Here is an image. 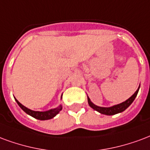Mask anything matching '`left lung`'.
<instances>
[{
	"instance_id": "left-lung-1",
	"label": "left lung",
	"mask_w": 150,
	"mask_h": 150,
	"mask_svg": "<svg viewBox=\"0 0 150 150\" xmlns=\"http://www.w3.org/2000/svg\"><path fill=\"white\" fill-rule=\"evenodd\" d=\"M139 88H140V86L138 87V89L136 91V92L134 93V95H132L129 98H128L127 100L125 101V102H123V103H120V104H117V105L111 106V107H100V106H96L94 103H91V99H90L89 98H87V99H88V104H89V106H91V108H93V109L95 110H97V111H98L99 113H101V114H103V115H116V114H118V113H121V112L124 111L127 107H129V106H130V104L134 102V100L135 99V98L137 96V93H138V91H139Z\"/></svg>"
}]
</instances>
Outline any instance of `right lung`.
Returning <instances> with one entry per match:
<instances>
[{"instance_id": "right-lung-1", "label": "right lung", "mask_w": 150, "mask_h": 150, "mask_svg": "<svg viewBox=\"0 0 150 150\" xmlns=\"http://www.w3.org/2000/svg\"><path fill=\"white\" fill-rule=\"evenodd\" d=\"M15 99H16V98H15ZM16 103H17V104L19 105V106H20L25 113H27L28 115H29L30 116L35 117V118L38 119V120H48V119H51V118H52V117H55V115H57L59 112L62 110V106H59V107H58V108L49 110H47V111H34V110H32L28 109L27 107H25L24 106H23L21 103H19L16 99Z\"/></svg>"}]
</instances>
